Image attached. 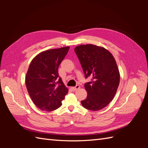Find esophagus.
Wrapping results in <instances>:
<instances>
[{
  "mask_svg": "<svg viewBox=\"0 0 148 148\" xmlns=\"http://www.w3.org/2000/svg\"><path fill=\"white\" fill-rule=\"evenodd\" d=\"M79 88H80L79 85H77V86H76L71 88V89H72L73 91H76V90H77V89H78Z\"/></svg>",
  "mask_w": 148,
  "mask_h": 148,
  "instance_id": "1",
  "label": "esophagus"
}]
</instances>
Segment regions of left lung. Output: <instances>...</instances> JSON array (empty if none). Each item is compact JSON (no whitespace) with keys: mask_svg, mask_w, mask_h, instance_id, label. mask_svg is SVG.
I'll return each mask as SVG.
<instances>
[{"mask_svg":"<svg viewBox=\"0 0 148 148\" xmlns=\"http://www.w3.org/2000/svg\"><path fill=\"white\" fill-rule=\"evenodd\" d=\"M85 77L92 82L84 84L87 97L82 101L87 109L96 111L104 108L114 99L120 83V73L112 54L103 47L83 44L75 48Z\"/></svg>","mask_w":148,"mask_h":148,"instance_id":"obj_1","label":"left lung"}]
</instances>
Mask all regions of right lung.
Here are the masks:
<instances>
[{"label":"right lung","instance_id":"add662e5","mask_svg":"<svg viewBox=\"0 0 148 148\" xmlns=\"http://www.w3.org/2000/svg\"><path fill=\"white\" fill-rule=\"evenodd\" d=\"M70 47L53 49L39 53L31 60L25 84L34 104L43 111H52L61 106L69 92L58 68Z\"/></svg>","mask_w":148,"mask_h":148}]
</instances>
